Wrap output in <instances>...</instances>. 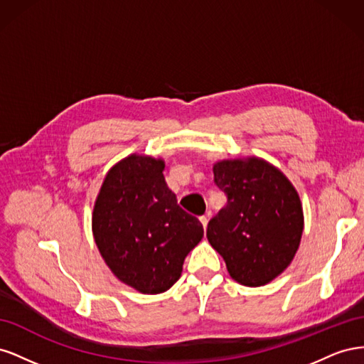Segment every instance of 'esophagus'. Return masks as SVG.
Returning <instances> with one entry per match:
<instances>
[{
    "mask_svg": "<svg viewBox=\"0 0 364 364\" xmlns=\"http://www.w3.org/2000/svg\"><path fill=\"white\" fill-rule=\"evenodd\" d=\"M200 222L203 225V229H206V226H208V215H202L200 217Z\"/></svg>",
    "mask_w": 364,
    "mask_h": 364,
    "instance_id": "1",
    "label": "esophagus"
}]
</instances>
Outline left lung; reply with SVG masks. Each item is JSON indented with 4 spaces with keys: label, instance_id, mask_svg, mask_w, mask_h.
<instances>
[{
    "label": "left lung",
    "instance_id": "1",
    "mask_svg": "<svg viewBox=\"0 0 364 364\" xmlns=\"http://www.w3.org/2000/svg\"><path fill=\"white\" fill-rule=\"evenodd\" d=\"M213 171L228 202L208 223V241L234 281L246 287L266 285L290 266L299 249L301 197L287 176L258 156L217 161Z\"/></svg>",
    "mask_w": 364,
    "mask_h": 364
}]
</instances>
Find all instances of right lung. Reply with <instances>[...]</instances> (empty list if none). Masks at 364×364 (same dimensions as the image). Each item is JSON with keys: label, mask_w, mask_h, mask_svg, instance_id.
<instances>
[{"label": "right lung", "mask_w": 364, "mask_h": 364, "mask_svg": "<svg viewBox=\"0 0 364 364\" xmlns=\"http://www.w3.org/2000/svg\"><path fill=\"white\" fill-rule=\"evenodd\" d=\"M164 168L162 158L138 153L118 161L106 173L92 211V235L106 266L142 294L173 287L203 237L202 223L168 190Z\"/></svg>", "instance_id": "right-lung-1"}]
</instances>
